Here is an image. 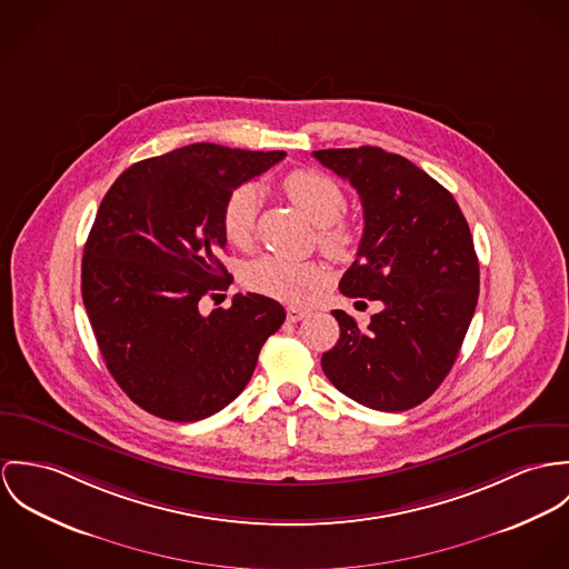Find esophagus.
<instances>
[{
	"label": "esophagus",
	"instance_id": "34e87169",
	"mask_svg": "<svg viewBox=\"0 0 569 569\" xmlns=\"http://www.w3.org/2000/svg\"><path fill=\"white\" fill-rule=\"evenodd\" d=\"M288 320L290 322H297V320H301L303 316L310 315V310H306V308H288Z\"/></svg>",
	"mask_w": 569,
	"mask_h": 569
}]
</instances>
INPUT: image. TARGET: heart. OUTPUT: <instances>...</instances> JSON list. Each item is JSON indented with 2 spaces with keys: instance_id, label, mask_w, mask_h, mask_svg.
Wrapping results in <instances>:
<instances>
[{
  "instance_id": "heart-1",
  "label": "heart",
  "mask_w": 569,
  "mask_h": 569,
  "mask_svg": "<svg viewBox=\"0 0 569 569\" xmlns=\"http://www.w3.org/2000/svg\"><path fill=\"white\" fill-rule=\"evenodd\" d=\"M286 196L318 227L320 249L336 259L353 253L358 242V227L349 220L345 209V191L338 181L320 170L299 168L281 179ZM259 211V190L244 183L229 191L222 204V233L236 247H247L253 238ZM327 281V270L318 261H295L277 254H266L247 270V286L266 297L303 303Z\"/></svg>"
}]
</instances>
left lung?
<instances>
[{
  "label": "left lung",
  "mask_w": 569,
  "mask_h": 569,
  "mask_svg": "<svg viewBox=\"0 0 569 569\" xmlns=\"http://www.w3.org/2000/svg\"><path fill=\"white\" fill-rule=\"evenodd\" d=\"M362 200L358 259L338 288L381 301L360 327L333 310L340 338L322 371L353 401L401 412L426 401L451 371L476 312L480 268L453 196L412 161L376 146L315 150Z\"/></svg>",
  "instance_id": "8db88e82"
}]
</instances>
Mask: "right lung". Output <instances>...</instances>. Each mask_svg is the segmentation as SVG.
<instances>
[{
	"mask_svg": "<svg viewBox=\"0 0 569 569\" xmlns=\"http://www.w3.org/2000/svg\"><path fill=\"white\" fill-rule=\"evenodd\" d=\"M283 150L191 143L130 166L107 191L82 254V301L109 373L146 412L198 421L229 406L286 320L261 295L229 310L198 301L227 290L222 204Z\"/></svg>",
	"mask_w": 569,
	"mask_h": 569,
	"instance_id": "right-lung-1",
	"label": "right lung"
}]
</instances>
